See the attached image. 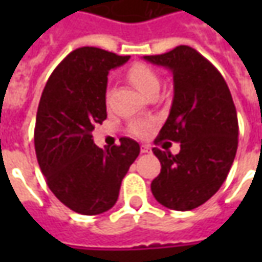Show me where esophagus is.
Returning <instances> with one entry per match:
<instances>
[{"label":"esophagus","instance_id":"esophagus-1","mask_svg":"<svg viewBox=\"0 0 262 262\" xmlns=\"http://www.w3.org/2000/svg\"><path fill=\"white\" fill-rule=\"evenodd\" d=\"M148 151H150V147L141 146V153H148Z\"/></svg>","mask_w":262,"mask_h":262}]
</instances>
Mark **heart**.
Returning a JSON list of instances; mask_svg holds the SVG:
<instances>
[{"label":"heart","instance_id":"obj_1","mask_svg":"<svg viewBox=\"0 0 262 262\" xmlns=\"http://www.w3.org/2000/svg\"><path fill=\"white\" fill-rule=\"evenodd\" d=\"M128 80L133 86L136 87L140 93L146 96L150 90L153 89H159V77L156 76V73L153 70H150L147 66L143 64H134L128 70L126 73ZM109 97V92H106V99ZM155 122L153 121H137L133 122L128 131L129 134L134 137H144L153 128Z\"/></svg>","mask_w":262,"mask_h":262}]
</instances>
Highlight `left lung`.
Listing matches in <instances>:
<instances>
[{"label": "left lung", "instance_id": "left-lung-1", "mask_svg": "<svg viewBox=\"0 0 262 262\" xmlns=\"http://www.w3.org/2000/svg\"><path fill=\"white\" fill-rule=\"evenodd\" d=\"M144 59L173 76V100L156 143H181L175 156L153 148L162 169L151 192L162 206L188 211L210 200L227 178L237 150L236 107L225 78L194 48L176 46Z\"/></svg>", "mask_w": 262, "mask_h": 262}]
</instances>
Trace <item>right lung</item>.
Returning <instances> with one entry per match:
<instances>
[{"label":"right lung","mask_w":262,"mask_h":262,"mask_svg":"<svg viewBox=\"0 0 262 262\" xmlns=\"http://www.w3.org/2000/svg\"><path fill=\"white\" fill-rule=\"evenodd\" d=\"M128 59L93 46L78 48L61 61L42 92L36 157L49 189L80 214L95 216L115 206L121 182L140 155L131 138L100 148L92 136L107 116V74Z\"/></svg>","instance_id":"obj_1"}]
</instances>
